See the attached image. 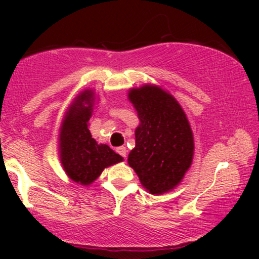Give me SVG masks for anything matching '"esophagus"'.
Wrapping results in <instances>:
<instances>
[{
  "label": "esophagus",
  "mask_w": 259,
  "mask_h": 259,
  "mask_svg": "<svg viewBox=\"0 0 259 259\" xmlns=\"http://www.w3.org/2000/svg\"><path fill=\"white\" fill-rule=\"evenodd\" d=\"M116 152H118V153H119L120 155H121L122 158L126 159V157H127V150H126V147H123V146L118 147V148H116Z\"/></svg>",
  "instance_id": "34e87169"
}]
</instances>
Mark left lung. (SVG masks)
I'll use <instances>...</instances> for the list:
<instances>
[{"instance_id": "8db88e82", "label": "left lung", "mask_w": 259, "mask_h": 259, "mask_svg": "<svg viewBox=\"0 0 259 259\" xmlns=\"http://www.w3.org/2000/svg\"><path fill=\"white\" fill-rule=\"evenodd\" d=\"M140 120L128 165L152 194L172 191L193 160V134L179 102L161 87L145 84L128 92Z\"/></svg>"}]
</instances>
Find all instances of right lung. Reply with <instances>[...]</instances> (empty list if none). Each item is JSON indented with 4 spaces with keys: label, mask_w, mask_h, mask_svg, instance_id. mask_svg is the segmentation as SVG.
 I'll list each match as a JSON object with an SVG mask.
<instances>
[{
    "label": "right lung",
    "mask_w": 259,
    "mask_h": 259,
    "mask_svg": "<svg viewBox=\"0 0 259 259\" xmlns=\"http://www.w3.org/2000/svg\"><path fill=\"white\" fill-rule=\"evenodd\" d=\"M94 92L86 90L74 99L60 128V160L73 182L88 186L108 166L123 158L104 144H98L88 130L94 106Z\"/></svg>",
    "instance_id": "add662e5"
}]
</instances>
